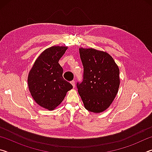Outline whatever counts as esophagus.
<instances>
[{
  "label": "esophagus",
  "mask_w": 152,
  "mask_h": 152,
  "mask_svg": "<svg viewBox=\"0 0 152 152\" xmlns=\"http://www.w3.org/2000/svg\"><path fill=\"white\" fill-rule=\"evenodd\" d=\"M71 84H72V85L73 87L74 88V87H75V85H76V84H75V81H74V80L71 81Z\"/></svg>",
  "instance_id": "obj_1"
}]
</instances>
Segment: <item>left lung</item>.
Listing matches in <instances>:
<instances>
[{"label":"left lung","mask_w":152,"mask_h":152,"mask_svg":"<svg viewBox=\"0 0 152 152\" xmlns=\"http://www.w3.org/2000/svg\"><path fill=\"white\" fill-rule=\"evenodd\" d=\"M84 80L77 84L78 94L88 111L100 113L110 107L120 85L119 68L106 51L79 48Z\"/></svg>","instance_id":"obj_1"}]
</instances>
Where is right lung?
I'll return each instance as SVG.
<instances>
[{
  "instance_id": "add662e5",
  "label": "right lung",
  "mask_w": 152,
  "mask_h": 152,
  "mask_svg": "<svg viewBox=\"0 0 152 152\" xmlns=\"http://www.w3.org/2000/svg\"><path fill=\"white\" fill-rule=\"evenodd\" d=\"M67 49L64 45L45 49L36 59L28 74V87L33 100L49 110L60 105L67 92L73 88L64 79L63 68L58 63Z\"/></svg>"
}]
</instances>
